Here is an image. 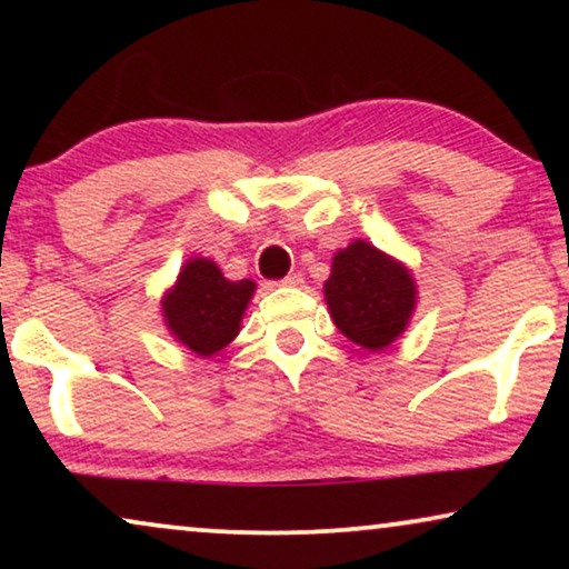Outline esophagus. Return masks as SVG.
Returning a JSON list of instances; mask_svg holds the SVG:
<instances>
[{"label":"esophagus","instance_id":"esophagus-1","mask_svg":"<svg viewBox=\"0 0 569 569\" xmlns=\"http://www.w3.org/2000/svg\"><path fill=\"white\" fill-rule=\"evenodd\" d=\"M302 282V277L300 274H287L284 279H279L277 284H284V287H298Z\"/></svg>","mask_w":569,"mask_h":569}]
</instances>
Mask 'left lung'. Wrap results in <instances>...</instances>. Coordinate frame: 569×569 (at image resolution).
<instances>
[{
    "mask_svg": "<svg viewBox=\"0 0 569 569\" xmlns=\"http://www.w3.org/2000/svg\"><path fill=\"white\" fill-rule=\"evenodd\" d=\"M323 292L337 329L372 352L407 329L417 295L409 271L365 240L333 256Z\"/></svg>",
    "mask_w": 569,
    "mask_h": 569,
    "instance_id": "obj_1",
    "label": "left lung"
}]
</instances>
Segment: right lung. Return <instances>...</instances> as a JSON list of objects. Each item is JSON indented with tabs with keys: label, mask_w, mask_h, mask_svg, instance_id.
Segmentation results:
<instances>
[{
	"label": "right lung",
	"mask_w": 569,
	"mask_h": 569,
	"mask_svg": "<svg viewBox=\"0 0 569 569\" xmlns=\"http://www.w3.org/2000/svg\"><path fill=\"white\" fill-rule=\"evenodd\" d=\"M253 290L251 279L230 282L214 261L191 259L162 300V313L181 345L212 357L238 337L240 318Z\"/></svg>",
	"instance_id": "obj_1"
}]
</instances>
